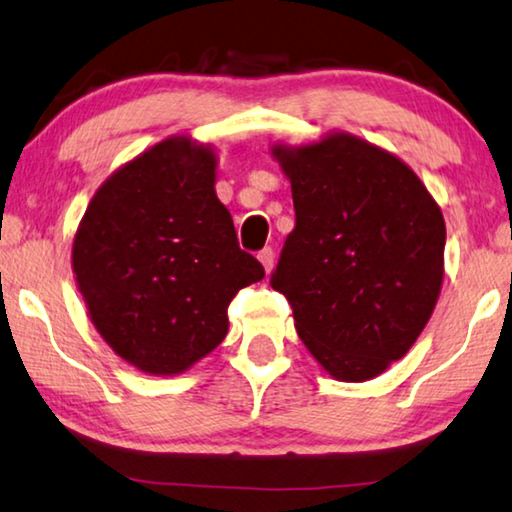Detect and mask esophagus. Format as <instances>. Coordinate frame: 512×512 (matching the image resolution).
Segmentation results:
<instances>
[{
	"instance_id": "esophagus-1",
	"label": "esophagus",
	"mask_w": 512,
	"mask_h": 512,
	"mask_svg": "<svg viewBox=\"0 0 512 512\" xmlns=\"http://www.w3.org/2000/svg\"><path fill=\"white\" fill-rule=\"evenodd\" d=\"M257 259H259V262H262V266H264V271H266V273H271V271H273V264H276V253H273V248H264V250H259Z\"/></svg>"
}]
</instances>
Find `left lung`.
<instances>
[{"mask_svg": "<svg viewBox=\"0 0 512 512\" xmlns=\"http://www.w3.org/2000/svg\"><path fill=\"white\" fill-rule=\"evenodd\" d=\"M271 156L292 183L296 211L271 287L333 379H375L409 352L437 305L439 204L407 163L352 133L273 144Z\"/></svg>", "mask_w": 512, "mask_h": 512, "instance_id": "obj_1", "label": "left lung"}]
</instances>
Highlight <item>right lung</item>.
<instances>
[{
	"label": "right lung",
	"instance_id": "right-lung-1",
	"mask_svg": "<svg viewBox=\"0 0 512 512\" xmlns=\"http://www.w3.org/2000/svg\"><path fill=\"white\" fill-rule=\"evenodd\" d=\"M211 144L172 135L112 172L91 197L71 264L112 352L156 377L186 372L225 340L227 305L264 278L216 195Z\"/></svg>",
	"mask_w": 512,
	"mask_h": 512
}]
</instances>
